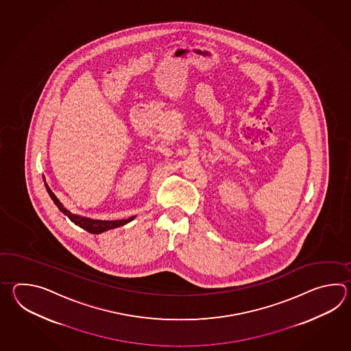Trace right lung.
I'll return each mask as SVG.
<instances>
[{
	"label": "right lung",
	"mask_w": 351,
	"mask_h": 351,
	"mask_svg": "<svg viewBox=\"0 0 351 351\" xmlns=\"http://www.w3.org/2000/svg\"><path fill=\"white\" fill-rule=\"evenodd\" d=\"M45 186L46 189H47V193L50 194L51 199H53V203L58 206V208H59L64 215H66V216L70 218L71 222H74L75 224L80 226L82 228L86 230V231L90 232V233L99 234V233H101V232L109 231V230H112V228L124 226V224H127L128 222H130L132 219H134V217H130V218H128V219H120V221H100V219H91V218L76 216V215H73L71 212H69V210L61 204V202L56 198V195L51 192V189L49 188V186H47L46 183Z\"/></svg>",
	"instance_id": "right-lung-1"
}]
</instances>
